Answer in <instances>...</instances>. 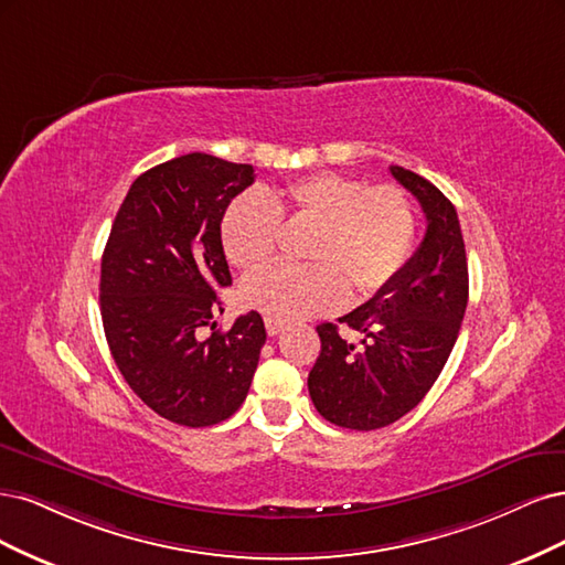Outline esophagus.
Segmentation results:
<instances>
[{"instance_id":"34e87169","label":"esophagus","mask_w":565,"mask_h":565,"mask_svg":"<svg viewBox=\"0 0 565 565\" xmlns=\"http://www.w3.org/2000/svg\"><path fill=\"white\" fill-rule=\"evenodd\" d=\"M265 329L269 335H277L281 329H284V321L279 319H271V317H265Z\"/></svg>"}]
</instances>
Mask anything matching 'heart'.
Segmentation results:
<instances>
[{"mask_svg":"<svg viewBox=\"0 0 565 565\" xmlns=\"http://www.w3.org/2000/svg\"><path fill=\"white\" fill-rule=\"evenodd\" d=\"M281 225L312 227L305 267H271L242 286V302L279 321L329 312L344 300H369L406 265L415 242L411 196L392 183L363 188L338 173H315L284 190L246 192L225 211L221 242L236 269L258 271L275 256Z\"/></svg>","mask_w":565,"mask_h":565,"instance_id":"heart-1","label":"heart"}]
</instances>
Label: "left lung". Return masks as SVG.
<instances>
[{
  "label": "left lung",
  "instance_id": "obj_1",
  "mask_svg": "<svg viewBox=\"0 0 565 565\" xmlns=\"http://www.w3.org/2000/svg\"><path fill=\"white\" fill-rule=\"evenodd\" d=\"M392 175L420 202L425 239L402 271L354 312L317 326L321 352L307 387L326 420L356 431L387 427L423 402L458 340L469 298V271L458 211L429 180L402 167Z\"/></svg>",
  "mask_w": 565,
  "mask_h": 565
}]
</instances>
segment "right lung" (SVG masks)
Returning a JSON list of instances; mask_svg holds the SVG:
<instances>
[{"label": "right lung", "instance_id": "obj_1", "mask_svg": "<svg viewBox=\"0 0 565 565\" xmlns=\"http://www.w3.org/2000/svg\"><path fill=\"white\" fill-rule=\"evenodd\" d=\"M256 180L250 163L192 152L134 180L100 263V317L117 369L157 415L211 427L239 411L258 369L265 323L248 312L215 329L232 284L221 223Z\"/></svg>", "mask_w": 565, "mask_h": 565}]
</instances>
